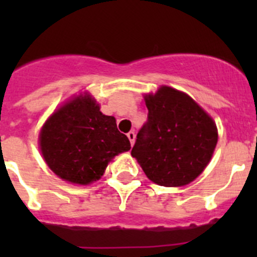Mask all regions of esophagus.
I'll list each match as a JSON object with an SVG mask.
<instances>
[{"mask_svg":"<svg viewBox=\"0 0 257 257\" xmlns=\"http://www.w3.org/2000/svg\"><path fill=\"white\" fill-rule=\"evenodd\" d=\"M126 137H128L129 142H131V145L133 147L134 142H136V133H134V132H129V133L126 134Z\"/></svg>","mask_w":257,"mask_h":257,"instance_id":"34e87169","label":"esophagus"}]
</instances>
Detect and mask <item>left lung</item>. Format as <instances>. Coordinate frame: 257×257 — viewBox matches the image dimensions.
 I'll list each match as a JSON object with an SVG mask.
<instances>
[{
  "instance_id": "1",
  "label": "left lung",
  "mask_w": 257,
  "mask_h": 257,
  "mask_svg": "<svg viewBox=\"0 0 257 257\" xmlns=\"http://www.w3.org/2000/svg\"><path fill=\"white\" fill-rule=\"evenodd\" d=\"M148 119L132 155L158 185L183 186L201 174L217 143L214 120L188 94L163 85L145 95Z\"/></svg>"
}]
</instances>
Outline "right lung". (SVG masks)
Listing matches in <instances>:
<instances>
[{
    "instance_id": "obj_1",
    "label": "right lung",
    "mask_w": 257,
    "mask_h": 257,
    "mask_svg": "<svg viewBox=\"0 0 257 257\" xmlns=\"http://www.w3.org/2000/svg\"><path fill=\"white\" fill-rule=\"evenodd\" d=\"M43 158L52 172L73 184L98 180L108 163L128 152L131 142L104 115L90 95H80L49 116L40 134Z\"/></svg>"
}]
</instances>
